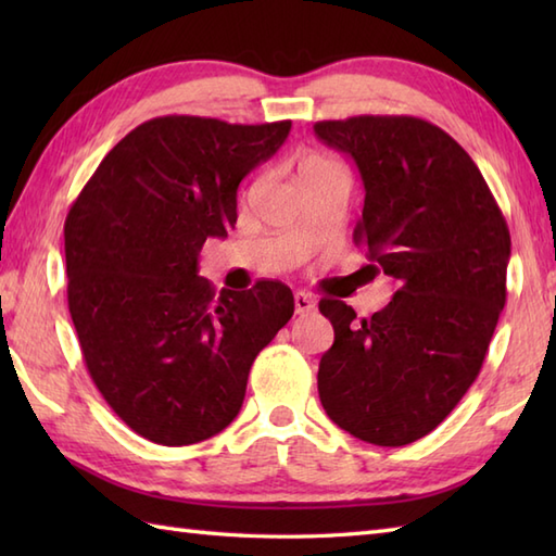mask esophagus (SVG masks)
I'll use <instances>...</instances> for the list:
<instances>
[{"instance_id": "obj_1", "label": "esophagus", "mask_w": 556, "mask_h": 556, "mask_svg": "<svg viewBox=\"0 0 556 556\" xmlns=\"http://www.w3.org/2000/svg\"><path fill=\"white\" fill-rule=\"evenodd\" d=\"M293 308H296V315L311 313V311H315V299H313V296H308V293L299 291L296 296H293Z\"/></svg>"}]
</instances>
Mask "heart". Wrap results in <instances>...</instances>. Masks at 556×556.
<instances>
[{"label":"heart","instance_id":"b5f03b06","mask_svg":"<svg viewBox=\"0 0 556 556\" xmlns=\"http://www.w3.org/2000/svg\"><path fill=\"white\" fill-rule=\"evenodd\" d=\"M332 164H334V162H329V160L323 157V155H303L301 162H299V176L327 169V167H332Z\"/></svg>","mask_w":556,"mask_h":556}]
</instances>
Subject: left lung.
Wrapping results in <instances>:
<instances>
[{"label": "left lung", "instance_id": "obj_1", "mask_svg": "<svg viewBox=\"0 0 556 556\" xmlns=\"http://www.w3.org/2000/svg\"><path fill=\"white\" fill-rule=\"evenodd\" d=\"M365 186L353 243L396 279L380 313L323 299L334 344L317 392L341 430L377 446L432 432L476 382L506 303L511 236L490 186L456 140L418 116L317 122Z\"/></svg>", "mask_w": 556, "mask_h": 556}]
</instances>
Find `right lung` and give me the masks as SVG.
Wrapping results in <instances>:
<instances>
[{
    "instance_id": "1",
    "label": "right lung",
    "mask_w": 556,
    "mask_h": 556,
    "mask_svg": "<svg viewBox=\"0 0 556 556\" xmlns=\"http://www.w3.org/2000/svg\"><path fill=\"white\" fill-rule=\"evenodd\" d=\"M291 122L169 114L116 143L64 222L68 313L92 382L128 428L164 446L239 416L255 356L293 315L281 281L215 296L198 277L207 236L236 224L243 176Z\"/></svg>"
}]
</instances>
